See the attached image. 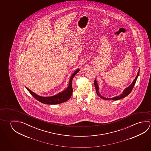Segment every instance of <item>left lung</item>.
I'll return each instance as SVG.
<instances>
[{"instance_id": "1", "label": "left lung", "mask_w": 151, "mask_h": 151, "mask_svg": "<svg viewBox=\"0 0 151 151\" xmlns=\"http://www.w3.org/2000/svg\"><path fill=\"white\" fill-rule=\"evenodd\" d=\"M139 71L138 73H137V74L136 75V78L134 79L133 83H132V84H131V85H130L128 87H127V88H126L125 89H124V91L122 94H121V95H119V96L114 97H113V98H111V99L105 98L104 97L102 96L101 94H99V86H98L96 80V79H95V81H94V85H95V89H96V91L97 94V95H99V96L101 99H112V100H114V101H117V100H119V99H123L124 97L127 96L129 94V93H131V91H132V89L133 88L134 85H135V83H136V80L137 79V77L139 76Z\"/></svg>"}]
</instances>
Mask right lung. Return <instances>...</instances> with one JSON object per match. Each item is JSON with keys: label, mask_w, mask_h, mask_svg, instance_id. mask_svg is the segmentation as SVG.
Segmentation results:
<instances>
[{"label": "right lung", "mask_w": 151, "mask_h": 151, "mask_svg": "<svg viewBox=\"0 0 151 151\" xmlns=\"http://www.w3.org/2000/svg\"><path fill=\"white\" fill-rule=\"evenodd\" d=\"M79 69H77L76 70L73 74L72 76L69 80V83L68 86L64 91H62V93H60L59 94H57L55 96L50 97H42L38 95L35 93L32 92L29 89H28L27 87H26V89L29 91L30 94L32 96L37 99V101L46 104H50V105H54V104H58L64 103L65 101H66L70 98L73 93V87H72V80L73 79L74 77L75 76L78 72H79Z\"/></svg>", "instance_id": "obj_1"}]
</instances>
